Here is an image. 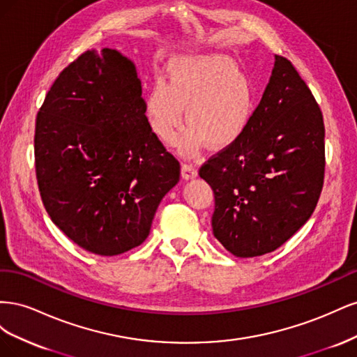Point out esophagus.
<instances>
[{"instance_id":"1","label":"esophagus","mask_w":357,"mask_h":357,"mask_svg":"<svg viewBox=\"0 0 357 357\" xmlns=\"http://www.w3.org/2000/svg\"><path fill=\"white\" fill-rule=\"evenodd\" d=\"M181 176H183V178H186V180L195 178L198 176V169H197V167L193 165V164L185 162V164L181 165Z\"/></svg>"}]
</instances>
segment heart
Wrapping results in <instances>:
<instances>
[{"label":"heart","mask_w":357,"mask_h":357,"mask_svg":"<svg viewBox=\"0 0 357 357\" xmlns=\"http://www.w3.org/2000/svg\"><path fill=\"white\" fill-rule=\"evenodd\" d=\"M183 109L188 123L178 142L183 150L193 152L204 142L213 149H225L252 122L253 84L226 56L176 58L167 68L165 83L158 80L146 95V116L162 142L174 138Z\"/></svg>","instance_id":"obj_1"}]
</instances>
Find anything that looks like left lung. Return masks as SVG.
<instances>
[{"instance_id": "left-lung-1", "label": "left lung", "mask_w": 357, "mask_h": 357, "mask_svg": "<svg viewBox=\"0 0 357 357\" xmlns=\"http://www.w3.org/2000/svg\"><path fill=\"white\" fill-rule=\"evenodd\" d=\"M325 164L320 107L291 62L275 55L245 132L199 168L214 193L215 238L236 257L274 252L311 218Z\"/></svg>"}]
</instances>
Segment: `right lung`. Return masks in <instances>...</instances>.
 <instances>
[{"label":"right lung","mask_w":357,"mask_h":357,"mask_svg":"<svg viewBox=\"0 0 357 357\" xmlns=\"http://www.w3.org/2000/svg\"><path fill=\"white\" fill-rule=\"evenodd\" d=\"M36 174L52 222L100 256L142 244L180 162L146 117L134 63L86 50L53 82L36 119Z\"/></svg>","instance_id":"right-lung-1"}]
</instances>
